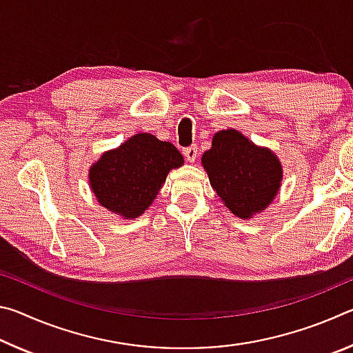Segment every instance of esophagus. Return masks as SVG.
<instances>
[{
  "label": "esophagus",
  "mask_w": 353,
  "mask_h": 353,
  "mask_svg": "<svg viewBox=\"0 0 353 353\" xmlns=\"http://www.w3.org/2000/svg\"><path fill=\"white\" fill-rule=\"evenodd\" d=\"M183 155H185V159L188 160V162H194L196 157H198V148H196L194 145L185 148L183 149Z\"/></svg>",
  "instance_id": "esophagus-1"
}]
</instances>
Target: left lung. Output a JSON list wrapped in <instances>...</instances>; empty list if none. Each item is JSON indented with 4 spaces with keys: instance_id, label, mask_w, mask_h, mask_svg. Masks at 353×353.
Here are the masks:
<instances>
[{
    "instance_id": "8db88e82",
    "label": "left lung",
    "mask_w": 353,
    "mask_h": 353,
    "mask_svg": "<svg viewBox=\"0 0 353 353\" xmlns=\"http://www.w3.org/2000/svg\"><path fill=\"white\" fill-rule=\"evenodd\" d=\"M210 185L225 207L241 219L252 218L276 198L283 171L271 149L255 146L235 129L213 135L202 155Z\"/></svg>"
}]
</instances>
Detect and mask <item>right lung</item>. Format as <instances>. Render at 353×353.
I'll list each match as a JSON object with an SVG mask.
<instances>
[{
    "label": "right lung",
    "mask_w": 353,
    "mask_h": 353,
    "mask_svg": "<svg viewBox=\"0 0 353 353\" xmlns=\"http://www.w3.org/2000/svg\"><path fill=\"white\" fill-rule=\"evenodd\" d=\"M182 165V154L170 141H160L151 134H135L101 155L88 179L101 205L130 219L145 213L170 170Z\"/></svg>",
    "instance_id": "obj_1"
}]
</instances>
